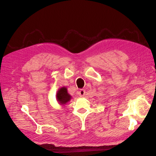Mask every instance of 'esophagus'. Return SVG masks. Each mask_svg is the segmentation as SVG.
<instances>
[{
	"label": "esophagus",
	"mask_w": 156,
	"mask_h": 156,
	"mask_svg": "<svg viewBox=\"0 0 156 156\" xmlns=\"http://www.w3.org/2000/svg\"><path fill=\"white\" fill-rule=\"evenodd\" d=\"M85 93H86L85 90H84V89H81V90H80L79 92V96H80V97H83L84 95H85Z\"/></svg>",
	"instance_id": "1"
}]
</instances>
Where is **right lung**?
<instances>
[{"mask_svg": "<svg viewBox=\"0 0 156 156\" xmlns=\"http://www.w3.org/2000/svg\"><path fill=\"white\" fill-rule=\"evenodd\" d=\"M56 101L58 102L59 104L65 105L66 103H67L71 100L72 96L68 94L67 88L62 87L59 88L57 92H56Z\"/></svg>", "mask_w": 156, "mask_h": 156, "instance_id": "1", "label": "right lung"}]
</instances>
